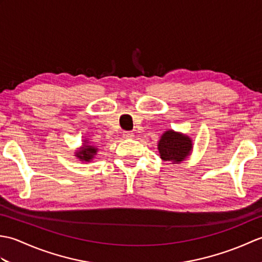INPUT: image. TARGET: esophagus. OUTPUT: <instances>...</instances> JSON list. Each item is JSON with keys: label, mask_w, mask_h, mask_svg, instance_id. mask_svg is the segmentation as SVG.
<instances>
[{"label": "esophagus", "mask_w": 262, "mask_h": 262, "mask_svg": "<svg viewBox=\"0 0 262 262\" xmlns=\"http://www.w3.org/2000/svg\"><path fill=\"white\" fill-rule=\"evenodd\" d=\"M122 135H124V137H126V138H132V137H134V133L130 130H125L124 133H122Z\"/></svg>", "instance_id": "esophagus-1"}]
</instances>
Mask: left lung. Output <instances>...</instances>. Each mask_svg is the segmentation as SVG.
Returning <instances> with one entry per match:
<instances>
[{
	"label": "left lung",
	"instance_id": "8db88e82",
	"mask_svg": "<svg viewBox=\"0 0 262 262\" xmlns=\"http://www.w3.org/2000/svg\"><path fill=\"white\" fill-rule=\"evenodd\" d=\"M192 148L190 138L186 135L178 134L173 130H168L159 142V152L161 159L170 161L172 164L180 163L185 160Z\"/></svg>",
	"mask_w": 262,
	"mask_h": 262
}]
</instances>
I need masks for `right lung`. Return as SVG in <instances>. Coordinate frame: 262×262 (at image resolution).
<instances>
[{
  "mask_svg": "<svg viewBox=\"0 0 262 262\" xmlns=\"http://www.w3.org/2000/svg\"><path fill=\"white\" fill-rule=\"evenodd\" d=\"M97 151L98 149L96 147L89 145L88 142H85L84 144H83V147L76 153V157L82 161H88L89 162V161L92 160V158L96 155Z\"/></svg>",
  "mask_w": 262,
  "mask_h": 262,
  "instance_id": "obj_1",
  "label": "right lung"
}]
</instances>
